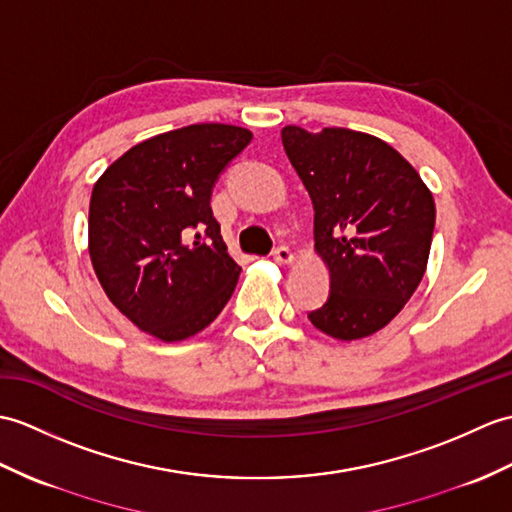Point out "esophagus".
Here are the masks:
<instances>
[{"label": "esophagus", "instance_id": "34e87169", "mask_svg": "<svg viewBox=\"0 0 512 512\" xmlns=\"http://www.w3.org/2000/svg\"><path fill=\"white\" fill-rule=\"evenodd\" d=\"M272 257H275L277 264H283V266H288V264H292V261H294L292 251H290L288 246H277L275 251H272Z\"/></svg>", "mask_w": 512, "mask_h": 512}]
</instances>
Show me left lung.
<instances>
[{"label":"left lung","instance_id":"obj_1","mask_svg":"<svg viewBox=\"0 0 512 512\" xmlns=\"http://www.w3.org/2000/svg\"><path fill=\"white\" fill-rule=\"evenodd\" d=\"M314 205L316 253L329 299L307 314L338 340L373 336L410 301L430 257L436 207L419 172L373 135L349 128L281 130Z\"/></svg>","mask_w":512,"mask_h":512}]
</instances>
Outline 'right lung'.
<instances>
[{"instance_id": "1", "label": "right lung", "mask_w": 512, "mask_h": 512, "mask_svg": "<svg viewBox=\"0 0 512 512\" xmlns=\"http://www.w3.org/2000/svg\"><path fill=\"white\" fill-rule=\"evenodd\" d=\"M251 130L192 124L141 141L106 168L89 202V255L111 303L163 342L211 325L242 268L211 211L222 170Z\"/></svg>"}]
</instances>
